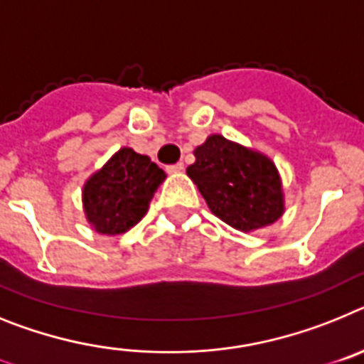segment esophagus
<instances>
[{
  "instance_id": "obj_1",
  "label": "esophagus",
  "mask_w": 364,
  "mask_h": 364,
  "mask_svg": "<svg viewBox=\"0 0 364 364\" xmlns=\"http://www.w3.org/2000/svg\"><path fill=\"white\" fill-rule=\"evenodd\" d=\"M166 170H168L170 173H179L185 170V164L183 163H176V164H170V166H166Z\"/></svg>"
}]
</instances>
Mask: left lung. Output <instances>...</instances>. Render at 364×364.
<instances>
[{
	"label": "left lung",
	"instance_id": "obj_1",
	"mask_svg": "<svg viewBox=\"0 0 364 364\" xmlns=\"http://www.w3.org/2000/svg\"><path fill=\"white\" fill-rule=\"evenodd\" d=\"M194 156L186 173L227 225L249 232L282 216V183L269 157L221 135H210Z\"/></svg>",
	"mask_w": 364,
	"mask_h": 364
}]
</instances>
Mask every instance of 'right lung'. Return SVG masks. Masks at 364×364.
Here are the masks:
<instances>
[{
	"instance_id": "obj_1",
	"label": "right lung",
	"mask_w": 364,
	"mask_h": 364,
	"mask_svg": "<svg viewBox=\"0 0 364 364\" xmlns=\"http://www.w3.org/2000/svg\"><path fill=\"white\" fill-rule=\"evenodd\" d=\"M164 172L132 148H121L84 185V210L100 235H122L146 214Z\"/></svg>"
}]
</instances>
